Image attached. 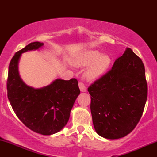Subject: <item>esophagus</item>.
<instances>
[{
    "mask_svg": "<svg viewBox=\"0 0 157 157\" xmlns=\"http://www.w3.org/2000/svg\"><path fill=\"white\" fill-rule=\"evenodd\" d=\"M78 86H79V89H80V91L81 92H86V86L83 83L79 82L78 83Z\"/></svg>",
    "mask_w": 157,
    "mask_h": 157,
    "instance_id": "obj_1",
    "label": "esophagus"
}]
</instances>
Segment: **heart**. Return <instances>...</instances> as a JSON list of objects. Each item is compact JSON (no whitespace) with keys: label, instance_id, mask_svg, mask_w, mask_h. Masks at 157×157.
I'll return each mask as SVG.
<instances>
[{"label":"heart","instance_id":"b5f03b06","mask_svg":"<svg viewBox=\"0 0 157 157\" xmlns=\"http://www.w3.org/2000/svg\"><path fill=\"white\" fill-rule=\"evenodd\" d=\"M72 64L76 67H85V77L94 81L102 76L110 67L111 59L106 53H101L96 49H85L75 55Z\"/></svg>","mask_w":157,"mask_h":157}]
</instances>
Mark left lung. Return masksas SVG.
I'll return each mask as SVG.
<instances>
[{"instance_id": "obj_1", "label": "left lung", "mask_w": 157, "mask_h": 157, "mask_svg": "<svg viewBox=\"0 0 157 157\" xmlns=\"http://www.w3.org/2000/svg\"><path fill=\"white\" fill-rule=\"evenodd\" d=\"M88 91L96 133L108 139L124 137L139 123L147 99L142 61L126 48L111 70L91 85Z\"/></svg>"}]
</instances>
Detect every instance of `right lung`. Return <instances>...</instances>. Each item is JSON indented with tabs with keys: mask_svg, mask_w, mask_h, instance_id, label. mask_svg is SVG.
<instances>
[{
	"mask_svg": "<svg viewBox=\"0 0 157 157\" xmlns=\"http://www.w3.org/2000/svg\"><path fill=\"white\" fill-rule=\"evenodd\" d=\"M44 45L38 41L31 43L15 53L8 68L7 91L15 113L25 126L38 134L51 135L60 132L68 123L80 89L76 78H56L38 89L24 83L18 71L21 55L39 50Z\"/></svg>",
	"mask_w": 157,
	"mask_h": 157,
	"instance_id": "obj_1",
	"label": "right lung"
}]
</instances>
